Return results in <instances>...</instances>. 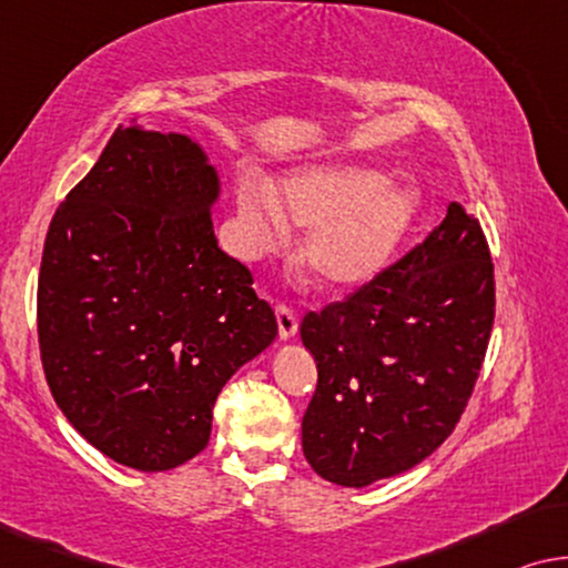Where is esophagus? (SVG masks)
<instances>
[{
  "mask_svg": "<svg viewBox=\"0 0 568 568\" xmlns=\"http://www.w3.org/2000/svg\"><path fill=\"white\" fill-rule=\"evenodd\" d=\"M275 318H277V334H281V339H293L295 332H298V318L287 306H277L275 308Z\"/></svg>",
  "mask_w": 568,
  "mask_h": 568,
  "instance_id": "esophagus-1",
  "label": "esophagus"
}]
</instances>
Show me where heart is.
Here are the masks:
<instances>
[{
	"mask_svg": "<svg viewBox=\"0 0 568 568\" xmlns=\"http://www.w3.org/2000/svg\"><path fill=\"white\" fill-rule=\"evenodd\" d=\"M239 223L250 254L273 252L287 239V221L308 229L298 260L318 287L349 293L394 265L422 213V193L409 180H390L373 162H314L281 180L244 178L236 193Z\"/></svg>",
	"mask_w": 568,
	"mask_h": 568,
	"instance_id": "obj_1",
	"label": "heart"
}]
</instances>
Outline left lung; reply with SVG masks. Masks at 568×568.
<instances>
[{
  "instance_id": "left-lung-1",
  "label": "left lung",
  "mask_w": 568,
  "mask_h": 568,
  "mask_svg": "<svg viewBox=\"0 0 568 568\" xmlns=\"http://www.w3.org/2000/svg\"><path fill=\"white\" fill-rule=\"evenodd\" d=\"M494 326V265L458 203L425 242L322 314L303 347L318 383L303 455L318 476L363 489L433 455L458 425Z\"/></svg>"
}]
</instances>
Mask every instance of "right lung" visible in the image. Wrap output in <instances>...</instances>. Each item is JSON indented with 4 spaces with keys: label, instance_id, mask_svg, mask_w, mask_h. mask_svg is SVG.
Returning a JSON list of instances; mask_svg holds the SVG:
<instances>
[{
    "label": "right lung",
    "instance_id": "add662e5",
    "mask_svg": "<svg viewBox=\"0 0 568 568\" xmlns=\"http://www.w3.org/2000/svg\"><path fill=\"white\" fill-rule=\"evenodd\" d=\"M221 174L185 133L121 125L48 226L38 339L51 394L121 466L170 470L277 337L273 308L215 239Z\"/></svg>",
    "mask_w": 568,
    "mask_h": 568
}]
</instances>
